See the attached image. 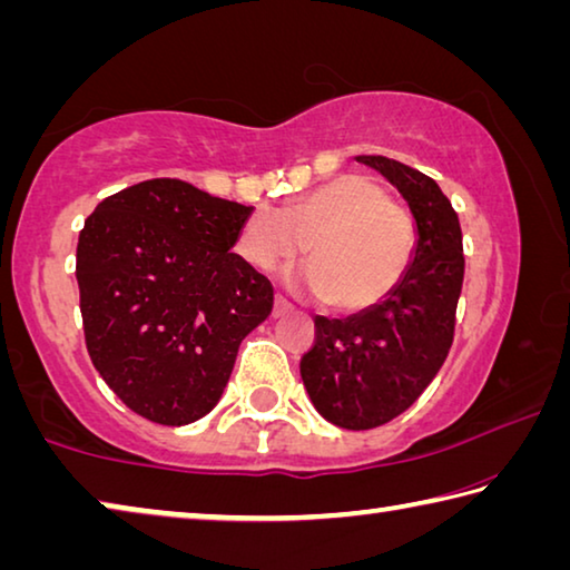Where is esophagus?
<instances>
[{"instance_id":"34e87169","label":"esophagus","mask_w":570,"mask_h":570,"mask_svg":"<svg viewBox=\"0 0 570 570\" xmlns=\"http://www.w3.org/2000/svg\"><path fill=\"white\" fill-rule=\"evenodd\" d=\"M292 308H294L292 302H286L282 294H276V298H274V316H284V314L292 312Z\"/></svg>"}]
</instances>
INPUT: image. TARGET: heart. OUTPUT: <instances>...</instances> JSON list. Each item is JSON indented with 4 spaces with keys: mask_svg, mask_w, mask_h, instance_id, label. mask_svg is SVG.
Segmentation results:
<instances>
[{
    "mask_svg": "<svg viewBox=\"0 0 570 570\" xmlns=\"http://www.w3.org/2000/svg\"><path fill=\"white\" fill-rule=\"evenodd\" d=\"M417 228L410 208L377 180L340 176L288 200L258 206L238 230L236 248L258 272H278L308 248L314 258L296 276L306 294L340 312L380 304L412 264Z\"/></svg>",
    "mask_w": 570,
    "mask_h": 570,
    "instance_id": "heart-1",
    "label": "heart"
}]
</instances>
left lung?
Masks as SVG:
<instances>
[{
	"label": "left lung",
	"mask_w": 570,
	"mask_h": 570,
	"mask_svg": "<svg viewBox=\"0 0 570 570\" xmlns=\"http://www.w3.org/2000/svg\"><path fill=\"white\" fill-rule=\"evenodd\" d=\"M356 160L397 186L417 220L414 262L382 304L346 320H314L302 380L324 420L344 430L387 424L417 402L455 340L465 276L455 208L430 176L384 156Z\"/></svg>",
	"instance_id": "8db88e82"
}]
</instances>
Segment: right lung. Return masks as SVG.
<instances>
[{
    "label": "right lung",
    "instance_id": "1",
    "mask_svg": "<svg viewBox=\"0 0 570 570\" xmlns=\"http://www.w3.org/2000/svg\"><path fill=\"white\" fill-rule=\"evenodd\" d=\"M250 206L153 178L112 193L77 240L88 354L125 407L158 424L216 407L244 336L274 306L264 274L230 254Z\"/></svg>",
    "mask_w": 570,
    "mask_h": 570
}]
</instances>
